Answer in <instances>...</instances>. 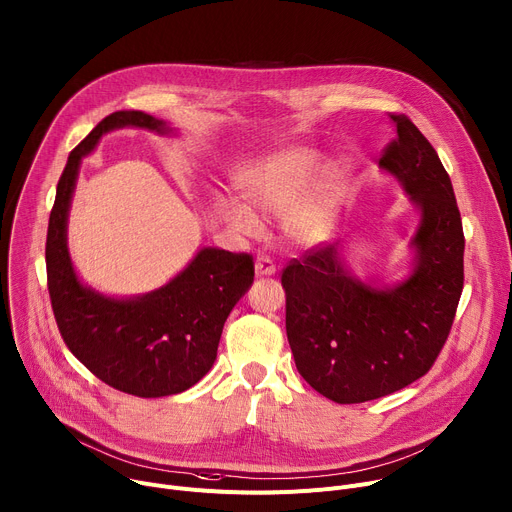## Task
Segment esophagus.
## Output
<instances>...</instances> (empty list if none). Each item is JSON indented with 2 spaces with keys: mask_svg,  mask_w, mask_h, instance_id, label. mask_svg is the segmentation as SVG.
Masks as SVG:
<instances>
[{
  "mask_svg": "<svg viewBox=\"0 0 512 512\" xmlns=\"http://www.w3.org/2000/svg\"><path fill=\"white\" fill-rule=\"evenodd\" d=\"M275 265L269 257H257L255 261V273L257 277H269V275H275Z\"/></svg>",
  "mask_w": 512,
  "mask_h": 512,
  "instance_id": "obj_1",
  "label": "esophagus"
}]
</instances>
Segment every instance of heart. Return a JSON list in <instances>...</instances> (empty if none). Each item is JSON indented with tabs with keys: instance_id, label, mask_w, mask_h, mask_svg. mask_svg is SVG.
Returning a JSON list of instances; mask_svg holds the SVG:
<instances>
[{
	"instance_id": "obj_1",
	"label": "heart",
	"mask_w": 512,
	"mask_h": 512,
	"mask_svg": "<svg viewBox=\"0 0 512 512\" xmlns=\"http://www.w3.org/2000/svg\"><path fill=\"white\" fill-rule=\"evenodd\" d=\"M322 154L308 145L279 150L243 172L239 184L247 202L263 214H281V233L289 245L312 249L328 241L334 227V204L352 176L346 158L330 162L313 185ZM313 186L310 187L309 184ZM225 223L239 235L261 233L259 216L243 202H218Z\"/></svg>"
}]
</instances>
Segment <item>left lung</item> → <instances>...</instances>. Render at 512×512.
<instances>
[{"mask_svg":"<svg viewBox=\"0 0 512 512\" xmlns=\"http://www.w3.org/2000/svg\"><path fill=\"white\" fill-rule=\"evenodd\" d=\"M397 137L379 168L419 212L411 269L397 283L360 279L342 243L283 269L285 330L300 375L336 403L391 395L423 377L440 354L462 296L464 231L452 180L423 133L391 115Z\"/></svg>","mask_w":512,"mask_h":512,"instance_id":"8db88e82","label":"left lung"}]
</instances>
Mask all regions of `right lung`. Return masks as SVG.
I'll return each instance as SVG.
<instances>
[{
  "mask_svg": "<svg viewBox=\"0 0 512 512\" xmlns=\"http://www.w3.org/2000/svg\"><path fill=\"white\" fill-rule=\"evenodd\" d=\"M123 127L176 135L143 111H115L70 152L56 186L46 237V271L58 330L103 383L135 397H168L196 385L216 360L223 326L253 283L247 253L202 247L162 287L115 298L81 281L68 253V212L83 158Z\"/></svg>",
  "mask_w": 512,
  "mask_h": 512,
  "instance_id": "obj_1",
  "label": "right lung"
}]
</instances>
